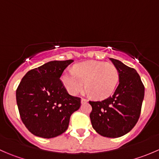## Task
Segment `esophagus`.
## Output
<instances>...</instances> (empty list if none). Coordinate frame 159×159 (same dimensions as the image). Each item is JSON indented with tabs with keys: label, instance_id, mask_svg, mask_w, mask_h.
Returning <instances> with one entry per match:
<instances>
[{
	"label": "esophagus",
	"instance_id": "34e87169",
	"mask_svg": "<svg viewBox=\"0 0 159 159\" xmlns=\"http://www.w3.org/2000/svg\"><path fill=\"white\" fill-rule=\"evenodd\" d=\"M81 103L83 104V103H85V102H88V100L85 98H81Z\"/></svg>",
	"mask_w": 159,
	"mask_h": 159
}]
</instances>
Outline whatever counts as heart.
I'll list each match as a JSON object with an SVG mask.
<instances>
[{
    "mask_svg": "<svg viewBox=\"0 0 159 159\" xmlns=\"http://www.w3.org/2000/svg\"><path fill=\"white\" fill-rule=\"evenodd\" d=\"M119 74L112 64L89 61L75 65L73 70H65L61 81L67 91L76 95L83 87L91 97L104 99L114 92L118 82Z\"/></svg>",
    "mask_w": 159,
    "mask_h": 159,
    "instance_id": "obj_1",
    "label": "heart"
}]
</instances>
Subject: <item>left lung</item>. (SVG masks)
I'll return each instance as SVG.
<instances>
[{
  "label": "left lung",
  "instance_id": "8db88e82",
  "mask_svg": "<svg viewBox=\"0 0 159 159\" xmlns=\"http://www.w3.org/2000/svg\"><path fill=\"white\" fill-rule=\"evenodd\" d=\"M118 69L119 84L113 95L102 102H91L90 118L93 129L108 138L129 133L140 117L145 87L136 70L120 61L110 58Z\"/></svg>",
  "mask_w": 159,
  "mask_h": 159
}]
</instances>
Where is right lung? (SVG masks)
I'll list each match as a JSON object with an SVG mask.
<instances>
[{
	"label": "right lung",
	"mask_w": 159,
	"mask_h": 159,
	"mask_svg": "<svg viewBox=\"0 0 159 159\" xmlns=\"http://www.w3.org/2000/svg\"><path fill=\"white\" fill-rule=\"evenodd\" d=\"M73 60L52 61L27 72L16 91L22 121L30 132L51 139L65 132L81 98L70 95L60 80Z\"/></svg>",
	"instance_id": "right-lung-1"
}]
</instances>
